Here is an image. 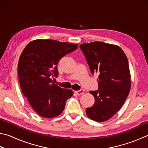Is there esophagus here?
I'll return each instance as SVG.
<instances>
[{"instance_id": "1", "label": "esophagus", "mask_w": 148, "mask_h": 148, "mask_svg": "<svg viewBox=\"0 0 148 148\" xmlns=\"http://www.w3.org/2000/svg\"><path fill=\"white\" fill-rule=\"evenodd\" d=\"M75 92H76L77 95H82L83 92H84V90H83V89H80L79 90L75 91Z\"/></svg>"}]
</instances>
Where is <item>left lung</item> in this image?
Returning a JSON list of instances; mask_svg holds the SVG:
<instances>
[{"label":"left lung","mask_w":148,"mask_h":148,"mask_svg":"<svg viewBox=\"0 0 148 148\" xmlns=\"http://www.w3.org/2000/svg\"><path fill=\"white\" fill-rule=\"evenodd\" d=\"M92 74L97 73L98 90L90 91L95 103L86 109L88 118L96 122L111 119L123 106L131 88L127 58L117 45L100 41L79 45Z\"/></svg>","instance_id":"1"}]
</instances>
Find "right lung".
I'll list each match as a JSON object with an SVG mask.
<instances>
[{
    "label": "right lung",
    "instance_id": "obj_1",
    "mask_svg": "<svg viewBox=\"0 0 148 148\" xmlns=\"http://www.w3.org/2000/svg\"><path fill=\"white\" fill-rule=\"evenodd\" d=\"M77 44L52 39L29 42L18 63V76L23 95L42 117L53 118L65 108L73 91L59 87L52 77L58 76L57 65L63 56L77 49Z\"/></svg>",
    "mask_w": 148,
    "mask_h": 148
}]
</instances>
